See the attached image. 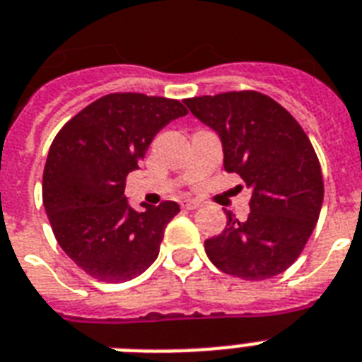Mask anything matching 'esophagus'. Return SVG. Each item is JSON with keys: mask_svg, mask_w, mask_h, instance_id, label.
Segmentation results:
<instances>
[{"mask_svg": "<svg viewBox=\"0 0 362 362\" xmlns=\"http://www.w3.org/2000/svg\"><path fill=\"white\" fill-rule=\"evenodd\" d=\"M181 207L188 209V211H194V209L202 207V202H198V199H185V202L181 203Z\"/></svg>", "mask_w": 362, "mask_h": 362, "instance_id": "esophagus-1", "label": "esophagus"}]
</instances>
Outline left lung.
Segmentation results:
<instances>
[{
    "instance_id": "8db88e82",
    "label": "left lung",
    "mask_w": 362,
    "mask_h": 362,
    "mask_svg": "<svg viewBox=\"0 0 362 362\" xmlns=\"http://www.w3.org/2000/svg\"><path fill=\"white\" fill-rule=\"evenodd\" d=\"M199 122L216 131L223 168L252 190L250 214L205 240L218 270L261 281L285 272L303 252L320 216L324 179L301 125L277 101L255 90L185 100Z\"/></svg>"
}]
</instances>
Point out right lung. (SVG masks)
<instances>
[{"mask_svg":"<svg viewBox=\"0 0 362 362\" xmlns=\"http://www.w3.org/2000/svg\"><path fill=\"white\" fill-rule=\"evenodd\" d=\"M183 103L120 92L95 100L68 122L47 153L42 199L53 235L71 261L105 283L129 281L159 255L175 202L134 211L125 177L139 170L164 125L187 115Z\"/></svg>","mask_w":362,"mask_h":362,"instance_id":"add662e5","label":"right lung"}]
</instances>
